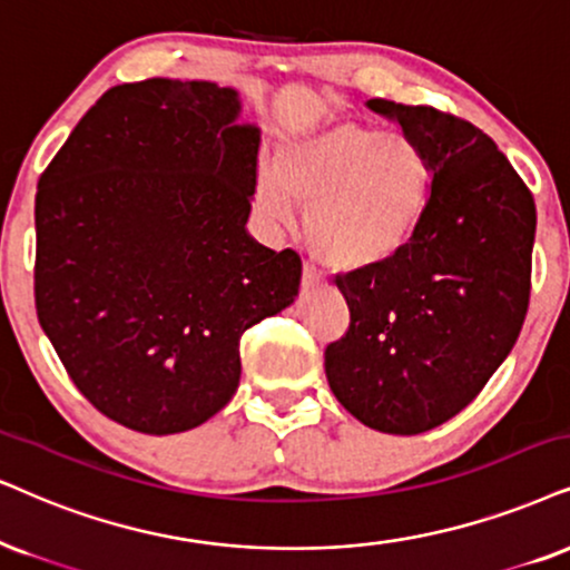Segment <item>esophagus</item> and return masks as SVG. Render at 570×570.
Wrapping results in <instances>:
<instances>
[{"mask_svg":"<svg viewBox=\"0 0 570 570\" xmlns=\"http://www.w3.org/2000/svg\"><path fill=\"white\" fill-rule=\"evenodd\" d=\"M318 284H321V273L315 271L309 263L302 265V286H305V289H313V286H318Z\"/></svg>","mask_w":570,"mask_h":570,"instance_id":"esophagus-1","label":"esophagus"}]
</instances>
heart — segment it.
Instances as JSON below:
<instances>
[{"label":"heart","mask_w":570,"mask_h":570,"mask_svg":"<svg viewBox=\"0 0 570 570\" xmlns=\"http://www.w3.org/2000/svg\"><path fill=\"white\" fill-rule=\"evenodd\" d=\"M434 170L421 144L357 124H336L278 144L255 181V207L286 228L305 213L307 244L338 271L376 268L415 239Z\"/></svg>","instance_id":"heart-1"}]
</instances>
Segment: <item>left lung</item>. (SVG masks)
<instances>
[{
  "label": "left lung",
  "mask_w": 570,
  "mask_h": 570,
  "mask_svg": "<svg viewBox=\"0 0 570 570\" xmlns=\"http://www.w3.org/2000/svg\"><path fill=\"white\" fill-rule=\"evenodd\" d=\"M421 144L434 181L394 261L336 276L350 328L326 347L334 397L384 434L442 426L476 400L521 334L537 207L484 131L423 105L368 99Z\"/></svg>",
  "instance_id": "obj_1"
}]
</instances>
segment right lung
<instances>
[{"mask_svg": "<svg viewBox=\"0 0 570 570\" xmlns=\"http://www.w3.org/2000/svg\"><path fill=\"white\" fill-rule=\"evenodd\" d=\"M239 91L147 78L78 120L36 191V315L78 392L141 434L234 397L239 338L299 292L302 261L247 234L261 128Z\"/></svg>", "mask_w": 570, "mask_h": 570, "instance_id": "add662e5", "label": "right lung"}]
</instances>
